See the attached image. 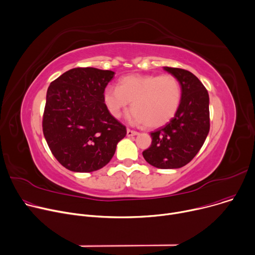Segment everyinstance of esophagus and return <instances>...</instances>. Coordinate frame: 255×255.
I'll return each instance as SVG.
<instances>
[{"label": "esophagus", "instance_id": "34e87169", "mask_svg": "<svg viewBox=\"0 0 255 255\" xmlns=\"http://www.w3.org/2000/svg\"><path fill=\"white\" fill-rule=\"evenodd\" d=\"M127 134H128V137H131V136H137V134H139V132L136 131V130H132V129L128 128L127 129Z\"/></svg>", "mask_w": 255, "mask_h": 255}]
</instances>
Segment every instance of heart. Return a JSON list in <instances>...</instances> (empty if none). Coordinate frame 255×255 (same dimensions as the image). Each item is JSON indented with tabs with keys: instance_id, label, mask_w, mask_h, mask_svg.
Masks as SVG:
<instances>
[{
	"instance_id": "b5f03b06",
	"label": "heart",
	"mask_w": 255,
	"mask_h": 255,
	"mask_svg": "<svg viewBox=\"0 0 255 255\" xmlns=\"http://www.w3.org/2000/svg\"><path fill=\"white\" fill-rule=\"evenodd\" d=\"M181 85L172 74H130L122 77L117 87L107 86L103 101L110 114L119 118L131 102L128 121L156 128L168 124L180 107Z\"/></svg>"
}]
</instances>
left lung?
<instances>
[{"instance_id":"obj_1","label":"left lung","mask_w":255,"mask_h":255,"mask_svg":"<svg viewBox=\"0 0 255 255\" xmlns=\"http://www.w3.org/2000/svg\"><path fill=\"white\" fill-rule=\"evenodd\" d=\"M163 69L180 82V107L170 123L150 132L152 142L143 151V156L155 168L178 169L197 155L208 136L210 129L209 95L191 72L170 67Z\"/></svg>"}]
</instances>
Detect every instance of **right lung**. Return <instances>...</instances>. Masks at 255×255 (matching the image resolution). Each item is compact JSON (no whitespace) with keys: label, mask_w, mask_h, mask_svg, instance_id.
Listing matches in <instances>:
<instances>
[{"label":"right lung","mask_w":255,"mask_h":255,"mask_svg":"<svg viewBox=\"0 0 255 255\" xmlns=\"http://www.w3.org/2000/svg\"><path fill=\"white\" fill-rule=\"evenodd\" d=\"M114 72L74 68L47 89L43 133L54 157L66 169L88 173L102 169L113 157L127 134L103 101Z\"/></svg>","instance_id":"right-lung-1"}]
</instances>
